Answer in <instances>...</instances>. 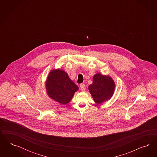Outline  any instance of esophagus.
<instances>
[{
    "label": "esophagus",
    "mask_w": 157,
    "mask_h": 157,
    "mask_svg": "<svg viewBox=\"0 0 157 157\" xmlns=\"http://www.w3.org/2000/svg\"><path fill=\"white\" fill-rule=\"evenodd\" d=\"M80 89H81V90L82 91L85 90L86 89V85L84 83H82L80 85Z\"/></svg>",
    "instance_id": "obj_1"
}]
</instances>
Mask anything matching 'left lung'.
<instances>
[{
	"mask_svg": "<svg viewBox=\"0 0 157 157\" xmlns=\"http://www.w3.org/2000/svg\"><path fill=\"white\" fill-rule=\"evenodd\" d=\"M115 83L113 79L100 73L93 76V83L89 86V90L97 104L109 100L113 95Z\"/></svg>",
	"mask_w": 157,
	"mask_h": 157,
	"instance_id": "obj_1",
	"label": "left lung"
}]
</instances>
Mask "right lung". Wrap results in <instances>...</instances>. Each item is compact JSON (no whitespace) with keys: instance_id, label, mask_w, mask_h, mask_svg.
<instances>
[{"instance_id":"obj_1","label":"right lung","mask_w":157,"mask_h":157,"mask_svg":"<svg viewBox=\"0 0 157 157\" xmlns=\"http://www.w3.org/2000/svg\"><path fill=\"white\" fill-rule=\"evenodd\" d=\"M45 87L49 97L63 105L70 102L79 89L66 72L60 69L53 70L50 72Z\"/></svg>"}]
</instances>
